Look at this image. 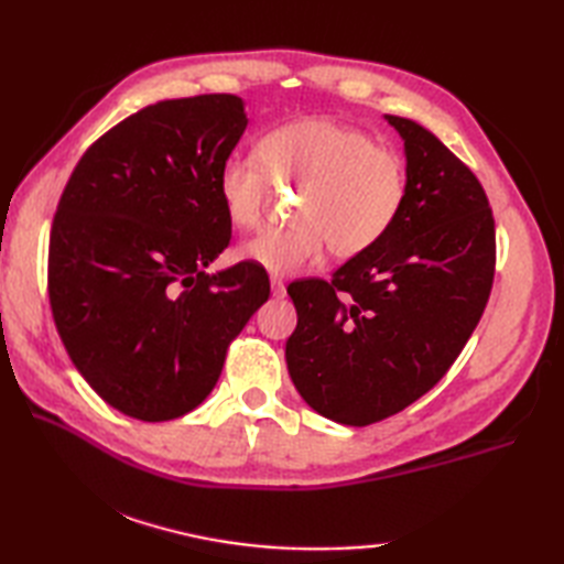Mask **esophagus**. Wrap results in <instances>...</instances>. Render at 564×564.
Returning a JSON list of instances; mask_svg holds the SVG:
<instances>
[{
	"label": "esophagus",
	"instance_id": "1",
	"mask_svg": "<svg viewBox=\"0 0 564 564\" xmlns=\"http://www.w3.org/2000/svg\"><path fill=\"white\" fill-rule=\"evenodd\" d=\"M271 295L283 297L285 295V283L281 279H271Z\"/></svg>",
	"mask_w": 564,
	"mask_h": 564
}]
</instances>
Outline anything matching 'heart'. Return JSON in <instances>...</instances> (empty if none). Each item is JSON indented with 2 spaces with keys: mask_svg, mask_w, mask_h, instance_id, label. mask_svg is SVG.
<instances>
[{
  "mask_svg": "<svg viewBox=\"0 0 564 564\" xmlns=\"http://www.w3.org/2000/svg\"><path fill=\"white\" fill-rule=\"evenodd\" d=\"M273 186L303 188L297 220L247 239L239 257L271 273H295L322 257L349 259L378 245L406 198V172L400 154L378 148L364 130L301 118L269 130L257 158L232 154L220 164L218 196L239 230L257 227Z\"/></svg>",
  "mask_w": 564,
  "mask_h": 564,
  "instance_id": "b5f03b06",
  "label": "heart"
}]
</instances>
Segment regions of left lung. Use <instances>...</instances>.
<instances>
[{"instance_id":"8db88e82","label":"left lung","mask_w":564,"mask_h":564,"mask_svg":"<svg viewBox=\"0 0 564 564\" xmlns=\"http://www.w3.org/2000/svg\"><path fill=\"white\" fill-rule=\"evenodd\" d=\"M404 140L406 198L378 245L332 273L289 285L297 327L285 361L322 416L368 426L402 412L446 376L495 281V218L482 184L410 118L386 116Z\"/></svg>"}]
</instances>
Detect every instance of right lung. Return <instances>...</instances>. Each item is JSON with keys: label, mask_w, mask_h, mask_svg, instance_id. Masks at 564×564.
<instances>
[{"label": "right lung", "mask_w": 564, "mask_h": 564, "mask_svg": "<svg viewBox=\"0 0 564 564\" xmlns=\"http://www.w3.org/2000/svg\"><path fill=\"white\" fill-rule=\"evenodd\" d=\"M245 128L235 94L145 106L82 154L59 196L47 251L57 334L94 392L140 422L196 410L269 301L259 263L206 273L232 237L218 172Z\"/></svg>", "instance_id": "right-lung-1"}]
</instances>
